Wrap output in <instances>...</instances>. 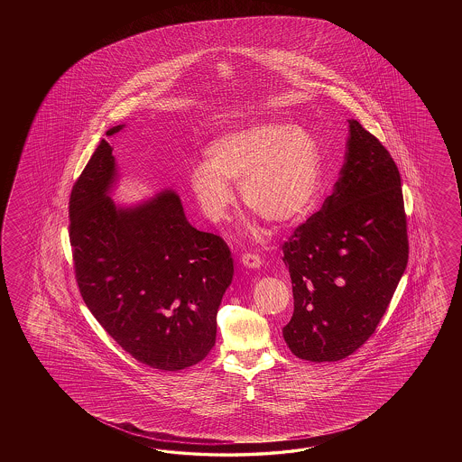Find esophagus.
Returning <instances> with one entry per match:
<instances>
[{"label": "esophagus", "instance_id": "obj_1", "mask_svg": "<svg viewBox=\"0 0 462 462\" xmlns=\"http://www.w3.org/2000/svg\"><path fill=\"white\" fill-rule=\"evenodd\" d=\"M241 261H243V264L245 267H259V265L263 264L261 255L254 254V253H245V254L241 255Z\"/></svg>", "mask_w": 462, "mask_h": 462}]
</instances>
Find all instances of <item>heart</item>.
I'll return each instance as SVG.
<instances>
[{
    "mask_svg": "<svg viewBox=\"0 0 462 462\" xmlns=\"http://www.w3.org/2000/svg\"><path fill=\"white\" fill-rule=\"evenodd\" d=\"M193 197L207 217L221 221L241 188L245 207L274 225H291L309 213L320 188V153L300 127L265 124L231 132L207 148V163L188 173Z\"/></svg>",
    "mask_w": 462,
    "mask_h": 462,
    "instance_id": "1",
    "label": "heart"
}]
</instances>
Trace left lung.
<instances>
[{
  "instance_id": "8db88e82",
  "label": "left lung",
  "mask_w": 462,
  "mask_h": 462,
  "mask_svg": "<svg viewBox=\"0 0 462 462\" xmlns=\"http://www.w3.org/2000/svg\"><path fill=\"white\" fill-rule=\"evenodd\" d=\"M348 128L334 193L282 245L294 294L282 335L315 364L342 360L374 334L410 253L398 167L360 122Z\"/></svg>"
}]
</instances>
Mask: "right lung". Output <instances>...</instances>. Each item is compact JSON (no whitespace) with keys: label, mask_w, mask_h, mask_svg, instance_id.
<instances>
[{"label":"right lung","mask_w":462,"mask_h":462,"mask_svg":"<svg viewBox=\"0 0 462 462\" xmlns=\"http://www.w3.org/2000/svg\"><path fill=\"white\" fill-rule=\"evenodd\" d=\"M112 150L102 140L70 191L79 292L137 362L178 372L215 346L217 307L235 273L231 251L223 237L188 223L173 191L134 209L116 207L107 195L116 177Z\"/></svg>","instance_id":"1"}]
</instances>
